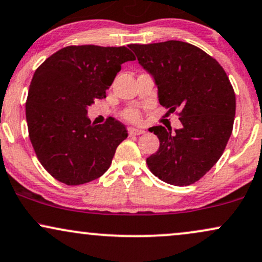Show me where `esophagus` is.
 <instances>
[{
	"instance_id": "1",
	"label": "esophagus",
	"mask_w": 262,
	"mask_h": 262,
	"mask_svg": "<svg viewBox=\"0 0 262 262\" xmlns=\"http://www.w3.org/2000/svg\"><path fill=\"white\" fill-rule=\"evenodd\" d=\"M128 133H129V135H140V134H144L145 132L143 130V129L129 128V129H128Z\"/></svg>"
}]
</instances>
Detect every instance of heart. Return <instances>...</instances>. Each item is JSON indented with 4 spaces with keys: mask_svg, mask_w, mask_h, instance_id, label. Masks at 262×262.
<instances>
[{
    "mask_svg": "<svg viewBox=\"0 0 262 262\" xmlns=\"http://www.w3.org/2000/svg\"><path fill=\"white\" fill-rule=\"evenodd\" d=\"M123 118L129 122L138 123L141 121V113L138 108H127L123 112Z\"/></svg>",
    "mask_w": 262,
    "mask_h": 262,
    "instance_id": "obj_1",
    "label": "heart"
}]
</instances>
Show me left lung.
I'll use <instances>...</instances> for the list:
<instances>
[{
    "label": "left lung",
    "instance_id": "left-lung-1",
    "mask_svg": "<svg viewBox=\"0 0 262 262\" xmlns=\"http://www.w3.org/2000/svg\"><path fill=\"white\" fill-rule=\"evenodd\" d=\"M138 61L152 75L160 105L180 108L179 129L149 128L160 147L146 159L152 174L184 187L203 178L222 156L233 130L235 94L225 69L199 47L177 40L132 43Z\"/></svg>",
    "mask_w": 262,
    "mask_h": 262
}]
</instances>
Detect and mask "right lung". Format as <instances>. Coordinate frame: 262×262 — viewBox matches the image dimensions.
Here are the masks:
<instances>
[{
    "mask_svg": "<svg viewBox=\"0 0 262 262\" xmlns=\"http://www.w3.org/2000/svg\"><path fill=\"white\" fill-rule=\"evenodd\" d=\"M134 59L125 46L72 45L36 69L25 116L37 160L53 178L79 185L101 177L111 166L127 129L112 117L91 124L86 107L106 97L122 63Z\"/></svg>",
    "mask_w": 262,
    "mask_h": 262,
    "instance_id": "right-lung-1",
    "label": "right lung"
}]
</instances>
